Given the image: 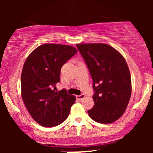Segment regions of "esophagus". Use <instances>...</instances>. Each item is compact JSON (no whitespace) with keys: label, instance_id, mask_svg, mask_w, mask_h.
I'll list each match as a JSON object with an SVG mask.
<instances>
[{"label":"esophagus","instance_id":"esophagus-1","mask_svg":"<svg viewBox=\"0 0 153 153\" xmlns=\"http://www.w3.org/2000/svg\"><path fill=\"white\" fill-rule=\"evenodd\" d=\"M85 97V94H80L79 96H76V99L78 100V101H82L84 98Z\"/></svg>","mask_w":153,"mask_h":153}]
</instances>
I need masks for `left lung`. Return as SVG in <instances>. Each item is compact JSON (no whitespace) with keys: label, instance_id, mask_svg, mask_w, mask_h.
<instances>
[{"label":"left lung","instance_id":"1","mask_svg":"<svg viewBox=\"0 0 153 153\" xmlns=\"http://www.w3.org/2000/svg\"><path fill=\"white\" fill-rule=\"evenodd\" d=\"M76 47L93 80L94 106L88 111V115L101 124L115 122L124 113L131 97V76L125 59L106 44Z\"/></svg>","mask_w":153,"mask_h":153}]
</instances>
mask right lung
I'll use <instances>...</instances> for the list:
<instances>
[{"mask_svg":"<svg viewBox=\"0 0 153 153\" xmlns=\"http://www.w3.org/2000/svg\"><path fill=\"white\" fill-rule=\"evenodd\" d=\"M78 52L72 46L45 44L26 59L21 76L22 96L33 119L40 125L52 127L68 118L75 97L62 89L56 92L62 65Z\"/></svg>","mask_w":153,"mask_h":153,"instance_id":"add662e5","label":"right lung"}]
</instances>
